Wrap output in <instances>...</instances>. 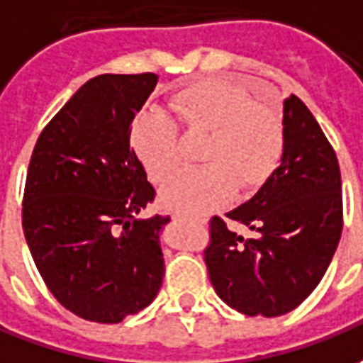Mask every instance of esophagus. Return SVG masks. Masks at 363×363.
<instances>
[{
  "label": "esophagus",
  "mask_w": 363,
  "mask_h": 363,
  "mask_svg": "<svg viewBox=\"0 0 363 363\" xmlns=\"http://www.w3.org/2000/svg\"><path fill=\"white\" fill-rule=\"evenodd\" d=\"M171 218H173V220H182V218H184V214H181V212H173V214H171ZM200 224H204V220H199Z\"/></svg>",
  "instance_id": "esophagus-1"
}]
</instances>
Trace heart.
<instances>
[{"label":"heart","instance_id":"heart-1","mask_svg":"<svg viewBox=\"0 0 363 363\" xmlns=\"http://www.w3.org/2000/svg\"><path fill=\"white\" fill-rule=\"evenodd\" d=\"M174 119L189 131L208 133L200 159L206 164L182 169L161 190V202L181 212H208L224 206L235 186L261 189L277 171L285 153V125L277 110L255 104L242 86L204 78L171 96ZM131 147L149 179L163 182L181 161L179 125L167 111L135 116Z\"/></svg>","mask_w":363,"mask_h":363}]
</instances>
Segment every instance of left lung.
<instances>
[{
    "instance_id": "8db88e82",
    "label": "left lung",
    "mask_w": 363,
    "mask_h": 363,
    "mask_svg": "<svg viewBox=\"0 0 363 363\" xmlns=\"http://www.w3.org/2000/svg\"><path fill=\"white\" fill-rule=\"evenodd\" d=\"M285 153L261 190L228 212L255 234L242 238L210 218L204 263L218 296L247 316L291 313L330 265L344 225L334 147L295 94L285 100Z\"/></svg>"
}]
</instances>
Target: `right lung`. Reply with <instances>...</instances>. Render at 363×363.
Wrapping results in <instances>:
<instances>
[{
	"label": "right lung",
	"instance_id": "1",
	"mask_svg": "<svg viewBox=\"0 0 363 363\" xmlns=\"http://www.w3.org/2000/svg\"><path fill=\"white\" fill-rule=\"evenodd\" d=\"M159 76L100 74L40 131L23 192V234L52 296L92 323L116 324L153 303L171 220L138 218L155 200L129 145L135 111Z\"/></svg>",
	"mask_w": 363,
	"mask_h": 363
}]
</instances>
